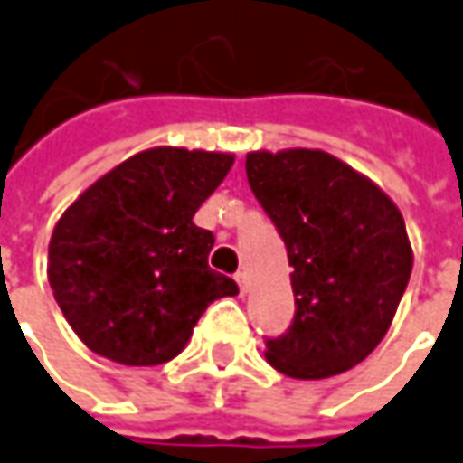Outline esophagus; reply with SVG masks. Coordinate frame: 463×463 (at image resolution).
<instances>
[{"label":"esophagus","mask_w":463,"mask_h":463,"mask_svg":"<svg viewBox=\"0 0 463 463\" xmlns=\"http://www.w3.org/2000/svg\"><path fill=\"white\" fill-rule=\"evenodd\" d=\"M234 278H237L239 290H241V296H247V290H250V282H247V272H237Z\"/></svg>","instance_id":"1"}]
</instances>
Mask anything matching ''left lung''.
<instances>
[{
	"label": "left lung",
	"mask_w": 463,
	"mask_h": 463,
	"mask_svg": "<svg viewBox=\"0 0 463 463\" xmlns=\"http://www.w3.org/2000/svg\"><path fill=\"white\" fill-rule=\"evenodd\" d=\"M247 181L293 265L296 318L265 359L288 377L326 380L384 339L412 269L402 213L377 183L324 150L247 152Z\"/></svg>",
	"instance_id": "left-lung-1"
}]
</instances>
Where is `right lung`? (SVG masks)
<instances>
[{"mask_svg": "<svg viewBox=\"0 0 463 463\" xmlns=\"http://www.w3.org/2000/svg\"><path fill=\"white\" fill-rule=\"evenodd\" d=\"M232 165V152L150 147L63 211L48 244V282L94 354L127 367L165 364L211 300L237 296V282L209 268L213 234L194 224Z\"/></svg>", "mask_w": 463, "mask_h": 463, "instance_id": "1", "label": "right lung"}]
</instances>
